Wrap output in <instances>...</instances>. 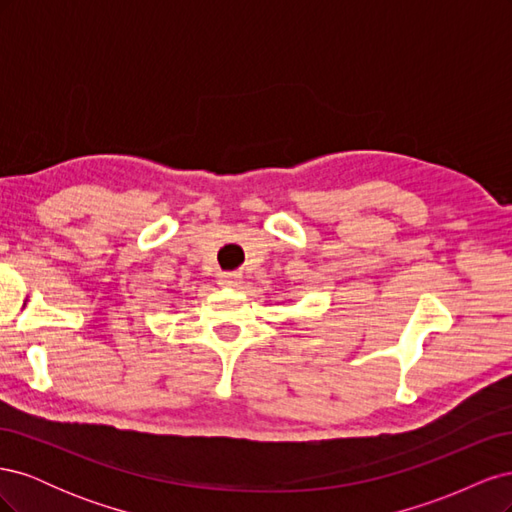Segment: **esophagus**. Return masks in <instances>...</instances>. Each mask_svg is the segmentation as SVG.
<instances>
[{
	"label": "esophagus",
	"instance_id": "1",
	"mask_svg": "<svg viewBox=\"0 0 512 512\" xmlns=\"http://www.w3.org/2000/svg\"><path fill=\"white\" fill-rule=\"evenodd\" d=\"M241 280H243L241 273H220L218 275V284L222 288H239Z\"/></svg>",
	"mask_w": 512,
	"mask_h": 512
}]
</instances>
